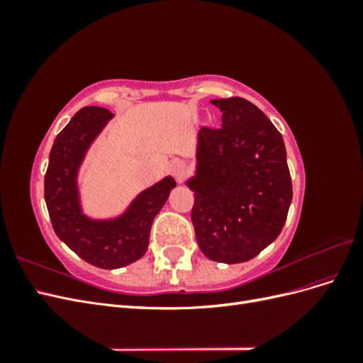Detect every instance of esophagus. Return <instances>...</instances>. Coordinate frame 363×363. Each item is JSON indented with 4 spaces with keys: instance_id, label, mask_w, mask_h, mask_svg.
Here are the masks:
<instances>
[{
    "instance_id": "esophagus-1",
    "label": "esophagus",
    "mask_w": 363,
    "mask_h": 363,
    "mask_svg": "<svg viewBox=\"0 0 363 363\" xmlns=\"http://www.w3.org/2000/svg\"><path fill=\"white\" fill-rule=\"evenodd\" d=\"M172 172H174V175L177 179H180V172H182V169H180V167L179 164H174V168H172Z\"/></svg>"
}]
</instances>
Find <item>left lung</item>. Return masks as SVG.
Wrapping results in <instances>:
<instances>
[{"label": "left lung", "mask_w": 363, "mask_h": 363, "mask_svg": "<svg viewBox=\"0 0 363 363\" xmlns=\"http://www.w3.org/2000/svg\"><path fill=\"white\" fill-rule=\"evenodd\" d=\"M223 127L199 133V169L188 182L196 242L215 262L256 257L286 221L292 182L280 131L245 98L212 100Z\"/></svg>", "instance_id": "8db88e82"}]
</instances>
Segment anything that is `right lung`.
I'll return each mask as SVG.
<instances>
[{
  "mask_svg": "<svg viewBox=\"0 0 363 363\" xmlns=\"http://www.w3.org/2000/svg\"><path fill=\"white\" fill-rule=\"evenodd\" d=\"M113 115L103 107H83L54 140L43 195L54 232L77 256L104 269L130 265L145 255L152 219L171 189L172 177L142 192L128 211L113 221H91L79 206L77 169L91 142Z\"/></svg>",
  "mask_w": 363,
  "mask_h": 363,
  "instance_id": "1",
  "label": "right lung"
}]
</instances>
